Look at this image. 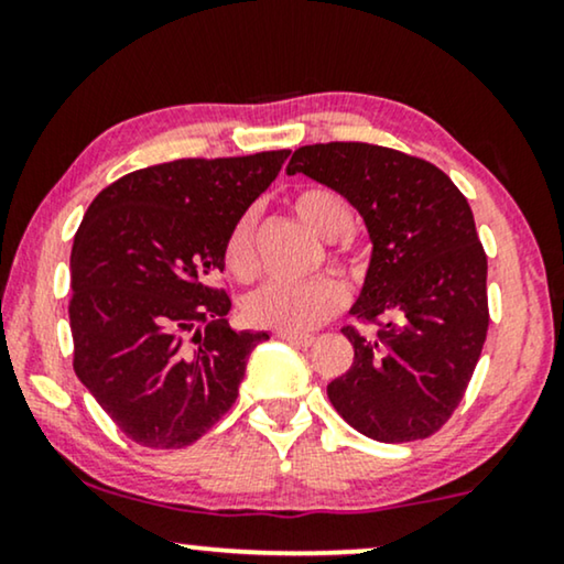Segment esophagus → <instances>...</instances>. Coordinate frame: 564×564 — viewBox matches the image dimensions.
Wrapping results in <instances>:
<instances>
[{"mask_svg": "<svg viewBox=\"0 0 564 564\" xmlns=\"http://www.w3.org/2000/svg\"><path fill=\"white\" fill-rule=\"evenodd\" d=\"M276 338H282V341H290L295 346H311L315 338L307 336V334H290V330H276Z\"/></svg>", "mask_w": 564, "mask_h": 564, "instance_id": "obj_1", "label": "esophagus"}]
</instances>
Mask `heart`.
Instances as JSON below:
<instances>
[{"mask_svg":"<svg viewBox=\"0 0 564 564\" xmlns=\"http://www.w3.org/2000/svg\"><path fill=\"white\" fill-rule=\"evenodd\" d=\"M292 210L313 234L330 241L328 259L341 272L357 276L359 257L349 246L334 241L349 228L351 210L338 192L328 187H303L290 199ZM226 269L238 282H251L259 274L257 249V210H246L230 228L226 241ZM346 290L336 276H315L311 282H269L243 300V313L253 326L290 330L318 328L344 311Z\"/></svg>","mask_w":564,"mask_h":564,"instance_id":"b5f03b06","label":"heart"}]
</instances>
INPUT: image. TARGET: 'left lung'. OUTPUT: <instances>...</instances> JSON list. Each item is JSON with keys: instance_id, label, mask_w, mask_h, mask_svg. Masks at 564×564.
I'll return each mask as SVG.
<instances>
[{"instance_id": "8db88e82", "label": "left lung", "mask_w": 564, "mask_h": 564, "mask_svg": "<svg viewBox=\"0 0 564 564\" xmlns=\"http://www.w3.org/2000/svg\"><path fill=\"white\" fill-rule=\"evenodd\" d=\"M288 174L336 189L365 218L372 259L344 328L349 372L328 384L338 415L384 444L436 434L465 398L488 336V257L467 197L442 169L372 143H315Z\"/></svg>"}]
</instances>
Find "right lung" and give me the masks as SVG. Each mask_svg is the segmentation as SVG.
I'll list each match as a JSON object with an SVG mask.
<instances>
[{"label":"right lung","instance_id":"1","mask_svg":"<svg viewBox=\"0 0 564 564\" xmlns=\"http://www.w3.org/2000/svg\"><path fill=\"white\" fill-rule=\"evenodd\" d=\"M288 156L176 159L91 199L72 249L74 372L135 444L182 449L236 403L269 334L230 328L213 280L230 228Z\"/></svg>","mask_w":564,"mask_h":564}]
</instances>
